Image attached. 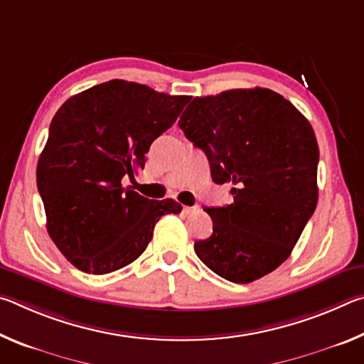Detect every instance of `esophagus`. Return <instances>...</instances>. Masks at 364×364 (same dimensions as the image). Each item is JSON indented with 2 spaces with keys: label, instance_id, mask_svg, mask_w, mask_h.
Masks as SVG:
<instances>
[{
  "label": "esophagus",
  "instance_id": "obj_1",
  "mask_svg": "<svg viewBox=\"0 0 364 364\" xmlns=\"http://www.w3.org/2000/svg\"><path fill=\"white\" fill-rule=\"evenodd\" d=\"M197 210H199V205H193V207L184 205V207H183V212H184V213H196Z\"/></svg>",
  "mask_w": 364,
  "mask_h": 364
}]
</instances>
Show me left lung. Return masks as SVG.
<instances>
[{
  "instance_id": "left-lung-1",
  "label": "left lung",
  "mask_w": 364,
  "mask_h": 364,
  "mask_svg": "<svg viewBox=\"0 0 364 364\" xmlns=\"http://www.w3.org/2000/svg\"><path fill=\"white\" fill-rule=\"evenodd\" d=\"M205 152L212 180L234 202L204 208L213 232L194 242L213 273L239 284L263 278L291 255L318 202L319 149L304 115L268 88L194 97L178 122Z\"/></svg>"
}]
</instances>
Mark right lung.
Masks as SVG:
<instances>
[{
  "instance_id": "1",
  "label": "right lung",
  "mask_w": 364,
  "mask_h": 364,
  "mask_svg": "<svg viewBox=\"0 0 364 364\" xmlns=\"http://www.w3.org/2000/svg\"><path fill=\"white\" fill-rule=\"evenodd\" d=\"M191 96L110 80L67 100L49 125L36 167L46 228L80 271L107 274L143 254L173 199L151 200L123 188L144 168L152 141L173 125Z\"/></svg>"
}]
</instances>
